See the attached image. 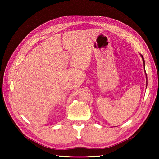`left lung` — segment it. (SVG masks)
<instances>
[{"instance_id":"left-lung-1","label":"left lung","mask_w":159,"mask_h":159,"mask_svg":"<svg viewBox=\"0 0 159 159\" xmlns=\"http://www.w3.org/2000/svg\"><path fill=\"white\" fill-rule=\"evenodd\" d=\"M140 55H141V57H142V59H143V64H144V68H145V60H144V57H143V56L141 54H140ZM145 75H146V78H147V75L146 72H145Z\"/></svg>"}]
</instances>
